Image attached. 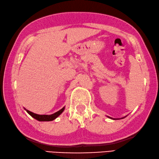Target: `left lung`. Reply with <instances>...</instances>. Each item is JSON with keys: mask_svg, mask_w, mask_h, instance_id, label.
<instances>
[{"mask_svg": "<svg viewBox=\"0 0 159 159\" xmlns=\"http://www.w3.org/2000/svg\"><path fill=\"white\" fill-rule=\"evenodd\" d=\"M126 116H127V115H126L125 117H122V118H112V117H108V116H107L108 118H110V119H111V120H120V119H124V118H125Z\"/></svg>", "mask_w": 159, "mask_h": 159, "instance_id": "obj_1", "label": "left lung"}]
</instances>
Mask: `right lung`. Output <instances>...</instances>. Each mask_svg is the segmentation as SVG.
<instances>
[{
	"instance_id": "1",
	"label": "right lung",
	"mask_w": 159,
	"mask_h": 159,
	"mask_svg": "<svg viewBox=\"0 0 159 159\" xmlns=\"http://www.w3.org/2000/svg\"><path fill=\"white\" fill-rule=\"evenodd\" d=\"M65 107L64 106V107H63L62 109H60V111L51 115H38V114L34 113V112L28 111V110L25 109L24 108V109L26 111V112L30 115V116L33 117L34 119L39 121V122H49V121L54 120L55 119H56L60 115L62 114V112L65 111Z\"/></svg>"
}]
</instances>
